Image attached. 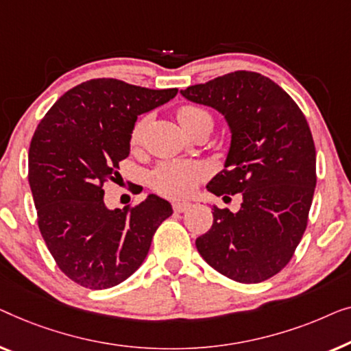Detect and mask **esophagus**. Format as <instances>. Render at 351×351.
<instances>
[{
    "mask_svg": "<svg viewBox=\"0 0 351 351\" xmlns=\"http://www.w3.org/2000/svg\"><path fill=\"white\" fill-rule=\"evenodd\" d=\"M189 208H191V204H187V202H175L173 204V211H176V213H182V211Z\"/></svg>",
    "mask_w": 351,
    "mask_h": 351,
    "instance_id": "34e87169",
    "label": "esophagus"
}]
</instances>
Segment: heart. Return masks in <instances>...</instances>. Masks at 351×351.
<instances>
[{
	"instance_id": "b5f03b06",
	"label": "heart",
	"mask_w": 351,
	"mask_h": 351,
	"mask_svg": "<svg viewBox=\"0 0 351 351\" xmlns=\"http://www.w3.org/2000/svg\"><path fill=\"white\" fill-rule=\"evenodd\" d=\"M176 119L187 133L202 127L213 128V116L197 105H182L178 108ZM147 124V117H141L132 128L130 143L136 146L141 141ZM208 175V169L200 162H164L152 171V184L160 194L180 199L187 197Z\"/></svg>"
}]
</instances>
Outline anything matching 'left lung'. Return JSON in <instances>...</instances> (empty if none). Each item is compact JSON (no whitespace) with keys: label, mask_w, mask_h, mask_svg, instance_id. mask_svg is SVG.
<instances>
[{"label":"left lung","mask_w":351,"mask_h":351,"mask_svg":"<svg viewBox=\"0 0 351 351\" xmlns=\"http://www.w3.org/2000/svg\"><path fill=\"white\" fill-rule=\"evenodd\" d=\"M218 110L230 127L226 169L206 189L241 194L237 213L213 206V226L195 240L202 258L239 283H261L286 267L308 223L317 151L304 112L272 79L234 71L181 90Z\"/></svg>","instance_id":"8db88e82"}]
</instances>
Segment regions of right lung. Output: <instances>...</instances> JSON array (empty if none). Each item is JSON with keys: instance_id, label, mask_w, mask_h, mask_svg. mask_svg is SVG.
<instances>
[{"instance_id": "1", "label": "right lung", "mask_w": 351, "mask_h": 351, "mask_svg": "<svg viewBox=\"0 0 351 351\" xmlns=\"http://www.w3.org/2000/svg\"><path fill=\"white\" fill-rule=\"evenodd\" d=\"M178 88L90 79L58 98L29 143L28 181L38 226L58 269L88 289L122 283L143 264L152 235L173 213L154 194L135 206L106 208L103 184L116 181L138 116Z\"/></svg>"}]
</instances>
